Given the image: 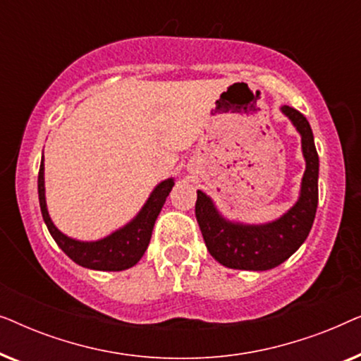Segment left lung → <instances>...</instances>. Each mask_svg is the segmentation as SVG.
I'll list each match as a JSON object with an SVG mask.
<instances>
[{"label":"left lung","mask_w":361,"mask_h":361,"mask_svg":"<svg viewBox=\"0 0 361 361\" xmlns=\"http://www.w3.org/2000/svg\"><path fill=\"white\" fill-rule=\"evenodd\" d=\"M283 113L302 137L305 172L300 195L281 219L264 225H241L225 220L204 192H197L195 216L210 255L231 269L266 271L295 253L312 228L319 202V156L314 135L302 113L284 105Z\"/></svg>","instance_id":"1"}]
</instances>
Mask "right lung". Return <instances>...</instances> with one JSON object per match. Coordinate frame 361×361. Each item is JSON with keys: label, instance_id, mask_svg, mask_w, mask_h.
Here are the masks:
<instances>
[{"label": "right lung", "instance_id": "obj_1", "mask_svg": "<svg viewBox=\"0 0 361 361\" xmlns=\"http://www.w3.org/2000/svg\"><path fill=\"white\" fill-rule=\"evenodd\" d=\"M174 180H162L159 185L152 190L149 199L142 207L136 219L130 224L116 230L115 233L108 235L106 238L98 241H77L68 238L62 231L56 228L49 216L46 205V189H44V156L39 167L37 177V192H39V205H41L42 219L46 221L49 233L61 246V250L72 261L83 268L98 269V271H123L135 266L149 245L154 221L164 205V202L172 190Z\"/></svg>", "mask_w": 361, "mask_h": 361}]
</instances>
